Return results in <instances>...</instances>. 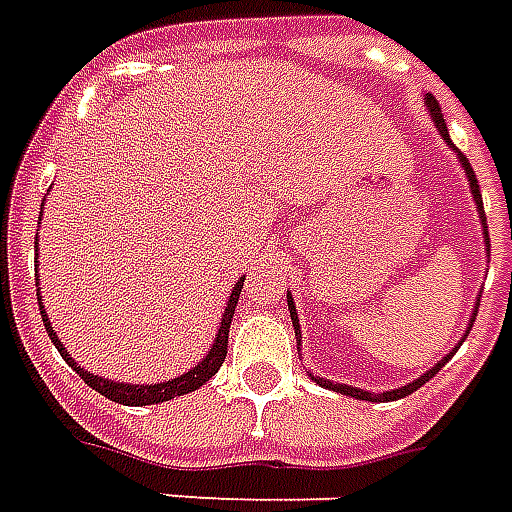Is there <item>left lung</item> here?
<instances>
[{"label":"left lung","instance_id":"obj_1","mask_svg":"<svg viewBox=\"0 0 512 512\" xmlns=\"http://www.w3.org/2000/svg\"><path fill=\"white\" fill-rule=\"evenodd\" d=\"M427 101H429V112H432V120H435V126H438V131H440V134H443V139H448V128H446V120H443V112H440V104H438V101H435V99H432V96H429ZM459 158H462V166H464V171H467V179H470V187H473V198H475V204H478V212L483 214L481 187H478V179H475L473 166L467 163V158H464V155H459ZM483 225H486V220H483ZM483 233H486V247H491V244H489V230H483ZM287 306H290V317H292V325H295V335H300V333H298V314H295V306H292V298H290V295H287ZM473 322H475V319H473ZM298 349H300V341H298ZM451 357H454V354H448L446 360H440L438 365H435V368L429 370V373H424V376H421L419 381H413V384L403 386V389H392V392H384V395H370V392H362V389H354V386L330 384V381H319V378H314V381H319V384L327 386V389H335V392H341V395L357 397V400H378V403H381V400H400V397L411 395V392H416L419 386L427 384L429 378L435 376V373H438V370L443 368V365H446L448 360H451Z\"/></svg>","mask_w":512,"mask_h":512}]
</instances>
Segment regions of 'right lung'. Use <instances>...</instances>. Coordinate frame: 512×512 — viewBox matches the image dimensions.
Here are the masks:
<instances>
[{
	"mask_svg": "<svg viewBox=\"0 0 512 512\" xmlns=\"http://www.w3.org/2000/svg\"><path fill=\"white\" fill-rule=\"evenodd\" d=\"M241 287H244V279H241L233 292H230V300L228 306H225V314H222V325H220V333H217V341H214L212 351L206 354V360L201 365H195L193 370H187L185 376L179 378H171L166 384H150V386H131V384H117V381H109V378H101V376H93L88 370L77 368V362L66 354L64 343L58 341V335L53 333V327L48 322V314H45V308L39 306V314H42V322H45V330H48L50 341L56 343V349L61 351V357H64L74 370H77V376L83 378L85 384L93 386L96 392L107 397V400H115V403H123V405H155V403H166L171 397H179V395H187V392H193L198 386H204L209 378L220 370V365L225 362L228 357V333H230V322H233V311H236V303H239V295H241ZM39 300V295H37Z\"/></svg>",
	"mask_w": 512,
	"mask_h": 512,
	"instance_id": "right-lung-1",
	"label": "right lung"
}]
</instances>
